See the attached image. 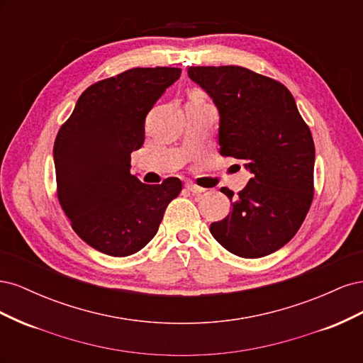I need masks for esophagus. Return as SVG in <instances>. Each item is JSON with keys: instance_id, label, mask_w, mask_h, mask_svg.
Listing matches in <instances>:
<instances>
[{"instance_id": "obj_1", "label": "esophagus", "mask_w": 363, "mask_h": 363, "mask_svg": "<svg viewBox=\"0 0 363 363\" xmlns=\"http://www.w3.org/2000/svg\"><path fill=\"white\" fill-rule=\"evenodd\" d=\"M186 189H188L189 192H192L194 195H200V194L206 192L204 188H200V186H196V184H194V183H188V184H186Z\"/></svg>"}]
</instances>
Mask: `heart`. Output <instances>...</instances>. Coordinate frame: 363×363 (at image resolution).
Wrapping results in <instances>:
<instances>
[{
  "label": "heart",
  "mask_w": 363,
  "mask_h": 363,
  "mask_svg": "<svg viewBox=\"0 0 363 363\" xmlns=\"http://www.w3.org/2000/svg\"><path fill=\"white\" fill-rule=\"evenodd\" d=\"M192 100H201V95L200 94H194L192 95Z\"/></svg>",
  "instance_id": "1"
}]
</instances>
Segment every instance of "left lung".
<instances>
[{
	"instance_id": "left-lung-1",
	"label": "left lung",
	"mask_w": 363,
	"mask_h": 363,
	"mask_svg": "<svg viewBox=\"0 0 363 363\" xmlns=\"http://www.w3.org/2000/svg\"><path fill=\"white\" fill-rule=\"evenodd\" d=\"M192 82L219 112L221 156L252 174L223 221L211 224L225 250L245 259L268 256L298 232L313 200L315 145L286 86L242 67H191ZM230 201L233 192L221 189Z\"/></svg>"
}]
</instances>
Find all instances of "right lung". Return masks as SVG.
I'll list each match as a JSON object with an SVG mask.
<instances>
[{
    "instance_id": "obj_1",
    "label": "right lung",
    "mask_w": 363,
    "mask_h": 363,
    "mask_svg": "<svg viewBox=\"0 0 363 363\" xmlns=\"http://www.w3.org/2000/svg\"><path fill=\"white\" fill-rule=\"evenodd\" d=\"M180 74L133 68L98 82L59 130L52 151L59 203L74 232L104 255L125 257L144 248L182 191L177 177L150 186L130 172L148 112Z\"/></svg>"
}]
</instances>
